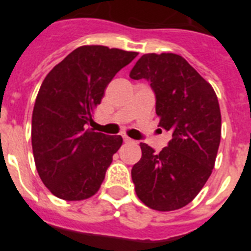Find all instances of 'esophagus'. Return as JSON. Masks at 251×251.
I'll use <instances>...</instances> for the list:
<instances>
[{
	"mask_svg": "<svg viewBox=\"0 0 251 251\" xmlns=\"http://www.w3.org/2000/svg\"><path fill=\"white\" fill-rule=\"evenodd\" d=\"M123 141L126 142V143H133V142H134V141H133V139H130L129 137H127V136L123 137Z\"/></svg>",
	"mask_w": 251,
	"mask_h": 251,
	"instance_id": "34e87169",
	"label": "esophagus"
}]
</instances>
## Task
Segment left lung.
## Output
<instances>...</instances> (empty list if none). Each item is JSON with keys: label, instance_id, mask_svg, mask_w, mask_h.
<instances>
[{"label": "left lung", "instance_id": "8db88e82", "mask_svg": "<svg viewBox=\"0 0 251 251\" xmlns=\"http://www.w3.org/2000/svg\"><path fill=\"white\" fill-rule=\"evenodd\" d=\"M129 76L146 79L156 94L159 127L172 139L159 153L141 143L132 168L139 200L157 211L191 202L215 166L221 138V113L212 86L177 54H145Z\"/></svg>", "mask_w": 251, "mask_h": 251}]
</instances>
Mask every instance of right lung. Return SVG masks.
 <instances>
[{"mask_svg": "<svg viewBox=\"0 0 251 251\" xmlns=\"http://www.w3.org/2000/svg\"><path fill=\"white\" fill-rule=\"evenodd\" d=\"M137 55L80 46L44 79L32 112V152L41 181L61 200H85L98 192L123 139L94 132L88 124L106 85Z\"/></svg>", "mask_w": 251, "mask_h": 251, "instance_id": "1", "label": "right lung"}]
</instances>
